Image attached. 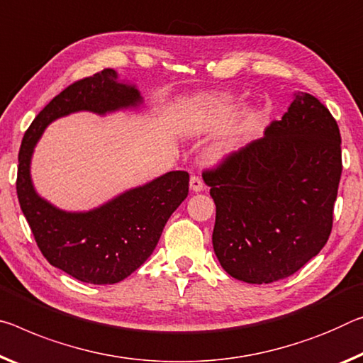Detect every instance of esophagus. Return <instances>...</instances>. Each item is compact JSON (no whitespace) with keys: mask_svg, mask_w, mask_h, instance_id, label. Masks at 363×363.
Wrapping results in <instances>:
<instances>
[{"mask_svg":"<svg viewBox=\"0 0 363 363\" xmlns=\"http://www.w3.org/2000/svg\"><path fill=\"white\" fill-rule=\"evenodd\" d=\"M191 189L194 192H202L203 189H205V184H203V181L200 179L199 176H192L191 177Z\"/></svg>","mask_w":363,"mask_h":363,"instance_id":"34e87169","label":"esophagus"}]
</instances>
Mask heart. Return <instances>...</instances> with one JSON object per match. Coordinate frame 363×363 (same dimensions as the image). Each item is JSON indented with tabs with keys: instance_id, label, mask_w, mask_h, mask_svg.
<instances>
[{
	"instance_id": "b5f03b06",
	"label": "heart",
	"mask_w": 363,
	"mask_h": 363,
	"mask_svg": "<svg viewBox=\"0 0 363 363\" xmlns=\"http://www.w3.org/2000/svg\"><path fill=\"white\" fill-rule=\"evenodd\" d=\"M228 101V96H203L200 99L197 105L194 106L192 121L197 125H206L213 118V113H216L218 108H221Z\"/></svg>"
}]
</instances>
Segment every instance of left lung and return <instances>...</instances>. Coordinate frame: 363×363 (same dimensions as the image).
I'll return each instance as SVG.
<instances>
[{
    "mask_svg": "<svg viewBox=\"0 0 363 363\" xmlns=\"http://www.w3.org/2000/svg\"><path fill=\"white\" fill-rule=\"evenodd\" d=\"M341 172L337 123L310 94H296L263 139L206 169L216 205L213 249L226 273L268 284L318 255L333 229Z\"/></svg>",
    "mask_w": 363,
    "mask_h": 363,
    "instance_id": "left-lung-1",
    "label": "left lung"
}]
</instances>
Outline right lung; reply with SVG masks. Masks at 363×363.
<instances>
[{
  "label": "right lung",
  "mask_w": 363,
  "mask_h": 363,
  "mask_svg": "<svg viewBox=\"0 0 363 363\" xmlns=\"http://www.w3.org/2000/svg\"><path fill=\"white\" fill-rule=\"evenodd\" d=\"M116 79L113 69H103L56 95L26 130L17 166V199L40 252L50 264L90 284L119 283L145 263L166 221L189 194L186 171L166 172L85 213L57 210L33 191L32 152L51 121L82 109L105 114L142 101L139 90Z\"/></svg>",
  "instance_id": "right-lung-1"
}]
</instances>
